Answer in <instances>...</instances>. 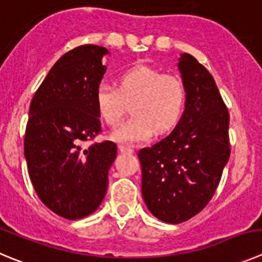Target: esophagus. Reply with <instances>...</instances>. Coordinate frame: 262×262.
I'll return each instance as SVG.
<instances>
[{"label":"esophagus","instance_id":"obj_1","mask_svg":"<svg viewBox=\"0 0 262 262\" xmlns=\"http://www.w3.org/2000/svg\"><path fill=\"white\" fill-rule=\"evenodd\" d=\"M119 150H120V152H124V154H133L134 152L133 148L128 147V146H124V145H120Z\"/></svg>","mask_w":262,"mask_h":262}]
</instances>
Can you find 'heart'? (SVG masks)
<instances>
[{
    "instance_id": "heart-1",
    "label": "heart",
    "mask_w": 262,
    "mask_h": 262,
    "mask_svg": "<svg viewBox=\"0 0 262 262\" xmlns=\"http://www.w3.org/2000/svg\"><path fill=\"white\" fill-rule=\"evenodd\" d=\"M132 103L133 116L115 129L111 138L125 145L148 141L155 133H165L176 125L186 104V88L177 75L161 73L148 66H137L119 79V89L101 84L95 92L99 116L116 126Z\"/></svg>"
}]
</instances>
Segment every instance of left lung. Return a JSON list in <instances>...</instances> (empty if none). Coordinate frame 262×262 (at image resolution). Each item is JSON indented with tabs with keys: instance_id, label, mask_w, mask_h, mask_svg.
Listing matches in <instances>:
<instances>
[{
	"instance_id": "left-lung-1",
	"label": "left lung",
	"mask_w": 262,
	"mask_h": 262,
	"mask_svg": "<svg viewBox=\"0 0 262 262\" xmlns=\"http://www.w3.org/2000/svg\"><path fill=\"white\" fill-rule=\"evenodd\" d=\"M178 70L186 104L169 136L138 152L142 196L161 221L180 224L213 196L229 161V112L211 73L192 55L181 54Z\"/></svg>"
}]
</instances>
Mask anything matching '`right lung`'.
<instances>
[{
	"mask_svg": "<svg viewBox=\"0 0 262 262\" xmlns=\"http://www.w3.org/2000/svg\"><path fill=\"white\" fill-rule=\"evenodd\" d=\"M110 54L103 46L82 45L51 67L29 107L24 156L41 202L58 216L79 220L101 205L108 170L116 159L114 142L85 141L101 132L95 92Z\"/></svg>",
	"mask_w": 262,
	"mask_h": 262,
	"instance_id": "add662e5",
	"label": "right lung"
}]
</instances>
